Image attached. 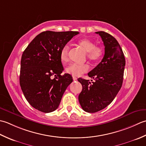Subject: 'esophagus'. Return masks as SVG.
Returning a JSON list of instances; mask_svg holds the SVG:
<instances>
[{
  "label": "esophagus",
  "mask_w": 146,
  "mask_h": 146,
  "mask_svg": "<svg viewBox=\"0 0 146 146\" xmlns=\"http://www.w3.org/2000/svg\"><path fill=\"white\" fill-rule=\"evenodd\" d=\"M72 78H73V80H74V81H77V77H75V76H73V77H72Z\"/></svg>",
  "instance_id": "1"
}]
</instances>
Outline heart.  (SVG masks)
Returning <instances> with one entry per match:
<instances>
[{
    "label": "heart",
    "mask_w": 146,
    "mask_h": 146,
    "mask_svg": "<svg viewBox=\"0 0 146 146\" xmlns=\"http://www.w3.org/2000/svg\"><path fill=\"white\" fill-rule=\"evenodd\" d=\"M78 44L80 46L84 48L87 53V56L89 60L93 62L100 60L103 55V50L99 46H96L95 43L88 38H84L79 40ZM69 46L65 45L62 47L60 52V58L62 62H67L69 60ZM87 64H71L67 66L65 70L67 73L74 76H79L88 70Z\"/></svg>",
    "instance_id": "obj_1"
}]
</instances>
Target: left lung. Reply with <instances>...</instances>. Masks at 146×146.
I'll list each match as a JSON object with an SVG mask.
<instances>
[{"label":"left lung","instance_id":"1","mask_svg":"<svg viewBox=\"0 0 146 146\" xmlns=\"http://www.w3.org/2000/svg\"><path fill=\"white\" fill-rule=\"evenodd\" d=\"M105 46L102 62L88 73L94 80L79 78L82 86L79 102L83 110L88 113L99 111L110 105L122 86L125 59L117 40L105 31H98ZM93 81V80H91Z\"/></svg>","mask_w":146,"mask_h":146}]
</instances>
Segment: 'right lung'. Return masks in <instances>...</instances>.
<instances>
[{"mask_svg":"<svg viewBox=\"0 0 146 146\" xmlns=\"http://www.w3.org/2000/svg\"><path fill=\"white\" fill-rule=\"evenodd\" d=\"M77 31H46L38 35L23 52L19 82L28 103L41 112L55 111L71 82L64 70L60 52Z\"/></svg>","mask_w":146,"mask_h":146,"instance_id":"obj_1","label":"right lung"}]
</instances>
